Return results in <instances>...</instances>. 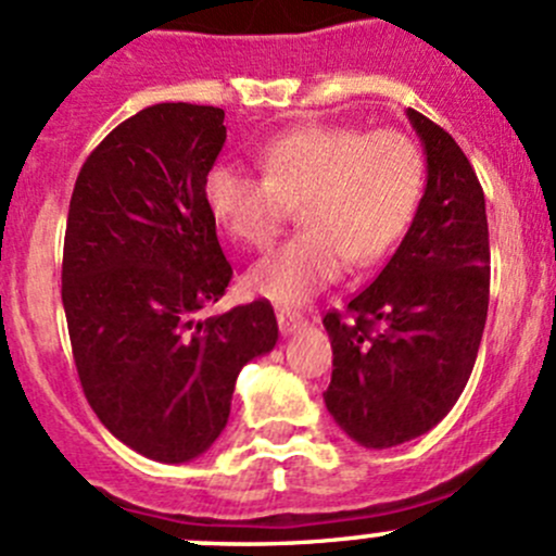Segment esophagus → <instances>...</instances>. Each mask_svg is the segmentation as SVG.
Wrapping results in <instances>:
<instances>
[{
  "label": "esophagus",
  "instance_id": "34e87169",
  "mask_svg": "<svg viewBox=\"0 0 556 556\" xmlns=\"http://www.w3.org/2000/svg\"><path fill=\"white\" fill-rule=\"evenodd\" d=\"M277 323H279V330H282L285 336H290V333H295V330L306 328V319L301 317V314H295L290 309H279L277 312Z\"/></svg>",
  "mask_w": 556,
  "mask_h": 556
}]
</instances>
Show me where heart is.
<instances>
[{
    "instance_id": "1",
    "label": "heart",
    "mask_w": 556,
    "mask_h": 556,
    "mask_svg": "<svg viewBox=\"0 0 556 556\" xmlns=\"http://www.w3.org/2000/svg\"><path fill=\"white\" fill-rule=\"evenodd\" d=\"M263 177L237 164L212 166L204 206L244 247H266L301 210L304 231L255 263L247 285L263 299L299 306L344 268L368 266L403 239L425 190V155L395 128L299 126L257 153Z\"/></svg>"
}]
</instances>
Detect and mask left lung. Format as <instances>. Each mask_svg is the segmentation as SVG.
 Instances as JSON below:
<instances>
[{"mask_svg":"<svg viewBox=\"0 0 556 556\" xmlns=\"http://www.w3.org/2000/svg\"><path fill=\"white\" fill-rule=\"evenodd\" d=\"M428 185L412 228L377 279L323 325L333 377L323 392L341 430L366 450L428 433L463 395L490 306L484 190L450 134L406 110Z\"/></svg>","mask_w":556,"mask_h":556,"instance_id":"8db88e82","label":"left lung"}]
</instances>
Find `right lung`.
Here are the masks:
<instances>
[{
	"label": "right lung",
	"mask_w": 556,
	"mask_h": 556,
	"mask_svg": "<svg viewBox=\"0 0 556 556\" xmlns=\"http://www.w3.org/2000/svg\"><path fill=\"white\" fill-rule=\"evenodd\" d=\"M223 117L166 102L123 121L83 164L66 217L61 301L83 392L117 441L172 465L215 444L239 371L279 339L268 301L201 317L233 277L204 206Z\"/></svg>",
	"instance_id": "obj_1"
}]
</instances>
